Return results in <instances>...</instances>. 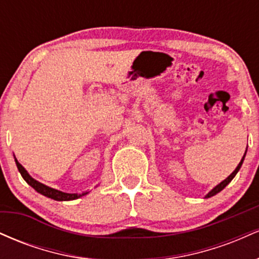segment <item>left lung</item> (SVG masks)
I'll return each mask as SVG.
<instances>
[{"instance_id": "8db88e82", "label": "left lung", "mask_w": 259, "mask_h": 259, "mask_svg": "<svg viewBox=\"0 0 259 259\" xmlns=\"http://www.w3.org/2000/svg\"><path fill=\"white\" fill-rule=\"evenodd\" d=\"M246 152H247V148H246ZM246 152H245V154H243V157H242L241 162H240V163H239V164H237V167H236V169H235V170L233 171V173H231L230 175H229V177L227 178V179H225V180H223L221 184H218V185H217L215 187H213V189H212V190H210V191H209V192H208V194H207L206 196H204V198H209V197H212V196H214V195H217V194H218V192H221V191H222V190H223V189H224V187H225V186H227V185H228V184H229V183H230V181L234 179V178H235V175H236V174H237V171H239V170H240V168H241V165H242V163H243V159H245Z\"/></svg>"}]
</instances>
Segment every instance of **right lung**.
Returning a JSON list of instances; mask_svg holds the SVG:
<instances>
[{"label": "right lung", "instance_id": "right-lung-1", "mask_svg": "<svg viewBox=\"0 0 259 259\" xmlns=\"http://www.w3.org/2000/svg\"><path fill=\"white\" fill-rule=\"evenodd\" d=\"M14 160H16L17 168H18V170H19L20 175L23 177V179H24L26 183H28L29 185H30L32 189L35 190V191H37L38 194L46 196V197L52 198V200H55V201H73V200H76V198L82 197V196L89 194V191L81 192V194H67V192H63V191H59V190L52 189V187L45 185V184L40 183V181L35 180L34 178H32L31 175L25 170V168L23 167V165L20 164L19 162H18L16 157H14Z\"/></svg>", "mask_w": 259, "mask_h": 259}]
</instances>
